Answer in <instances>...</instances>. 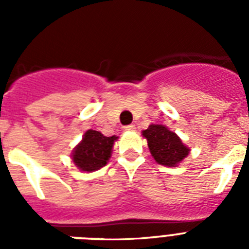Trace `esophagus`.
Wrapping results in <instances>:
<instances>
[{"mask_svg": "<svg viewBox=\"0 0 249 249\" xmlns=\"http://www.w3.org/2000/svg\"><path fill=\"white\" fill-rule=\"evenodd\" d=\"M135 129H136L135 124H129V126L123 127V131H135Z\"/></svg>", "mask_w": 249, "mask_h": 249, "instance_id": "1", "label": "esophagus"}]
</instances>
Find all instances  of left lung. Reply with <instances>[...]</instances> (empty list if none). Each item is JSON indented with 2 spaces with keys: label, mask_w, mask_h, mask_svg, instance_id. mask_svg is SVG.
Wrapping results in <instances>:
<instances>
[{
  "label": "left lung",
  "mask_w": 249,
  "mask_h": 249,
  "mask_svg": "<svg viewBox=\"0 0 249 249\" xmlns=\"http://www.w3.org/2000/svg\"><path fill=\"white\" fill-rule=\"evenodd\" d=\"M142 136L147 140L149 152L158 164L177 167L190 155V147L164 124H149L148 128L142 131Z\"/></svg>",
  "instance_id": "1"
}]
</instances>
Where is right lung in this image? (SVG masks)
I'll return each mask as SVG.
<instances>
[{
    "mask_svg": "<svg viewBox=\"0 0 249 249\" xmlns=\"http://www.w3.org/2000/svg\"><path fill=\"white\" fill-rule=\"evenodd\" d=\"M117 136L102 135L101 132L87 129L82 140L71 153L72 162L82 172H94L107 164L112 155Z\"/></svg>",
    "mask_w": 249,
    "mask_h": 249,
    "instance_id": "obj_1",
    "label": "right lung"
}]
</instances>
